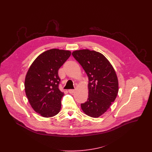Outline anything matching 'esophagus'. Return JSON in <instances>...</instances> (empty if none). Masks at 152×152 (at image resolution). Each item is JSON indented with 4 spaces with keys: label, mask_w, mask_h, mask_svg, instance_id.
Returning <instances> with one entry per match:
<instances>
[{
    "label": "esophagus",
    "mask_w": 152,
    "mask_h": 152,
    "mask_svg": "<svg viewBox=\"0 0 152 152\" xmlns=\"http://www.w3.org/2000/svg\"><path fill=\"white\" fill-rule=\"evenodd\" d=\"M68 92H69L70 94H72L73 93L75 92V89H69V90H68Z\"/></svg>",
    "instance_id": "esophagus-1"
}]
</instances>
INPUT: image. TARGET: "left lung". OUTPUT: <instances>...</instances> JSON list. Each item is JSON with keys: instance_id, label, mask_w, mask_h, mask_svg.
Returning <instances> with one entry per match:
<instances>
[{"instance_id": "1", "label": "left lung", "mask_w": 152, "mask_h": 152, "mask_svg": "<svg viewBox=\"0 0 152 152\" xmlns=\"http://www.w3.org/2000/svg\"><path fill=\"white\" fill-rule=\"evenodd\" d=\"M72 55L83 66L88 77V98L81 104L83 112L92 118H98L109 108L119 91L116 72L101 53L88 49L75 50Z\"/></svg>"}]
</instances>
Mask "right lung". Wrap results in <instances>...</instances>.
Listing matches in <instances>:
<instances>
[{
  "mask_svg": "<svg viewBox=\"0 0 152 152\" xmlns=\"http://www.w3.org/2000/svg\"><path fill=\"white\" fill-rule=\"evenodd\" d=\"M71 54L70 51L56 48L45 51L35 59L26 74V96L32 108L44 118L53 117L61 109L64 94L58 88V71Z\"/></svg>",
  "mask_w": 152,
  "mask_h": 152,
  "instance_id": "add662e5",
  "label": "right lung"
}]
</instances>
